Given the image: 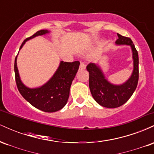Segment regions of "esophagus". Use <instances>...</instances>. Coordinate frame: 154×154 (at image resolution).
Returning <instances> with one entry per match:
<instances>
[{"instance_id":"1","label":"esophagus","mask_w":154,"mask_h":154,"mask_svg":"<svg viewBox=\"0 0 154 154\" xmlns=\"http://www.w3.org/2000/svg\"><path fill=\"white\" fill-rule=\"evenodd\" d=\"M85 68H86L85 63H83V62H81L80 65H79V69L83 70V69H85Z\"/></svg>"}]
</instances>
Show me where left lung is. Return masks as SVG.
I'll return each mask as SVG.
<instances>
[{
  "label": "left lung",
  "instance_id": "1",
  "mask_svg": "<svg viewBox=\"0 0 154 154\" xmlns=\"http://www.w3.org/2000/svg\"><path fill=\"white\" fill-rule=\"evenodd\" d=\"M116 45H128L131 47L133 59V71L130 77L122 85H114L106 79L98 64L90 63L87 66L89 72V88L95 101L103 107L117 108L130 99L137 88L139 78L138 54L130 38L117 34Z\"/></svg>",
  "mask_w": 154,
  "mask_h": 154
}]
</instances>
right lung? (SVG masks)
I'll list each match as a JSON object with an SVG mask.
<instances>
[{"label":"right lung","mask_w":154,"mask_h":154,"mask_svg":"<svg viewBox=\"0 0 154 154\" xmlns=\"http://www.w3.org/2000/svg\"><path fill=\"white\" fill-rule=\"evenodd\" d=\"M50 32L42 29L26 38L21 45L20 49L27 40L40 35L48 34ZM17 56L14 62L15 79L17 88L23 98L31 105L45 112H55L64 107L69 96L70 87L72 81L78 71L79 62H63L61 61L57 70L53 77L41 87L29 88L23 84L17 68Z\"/></svg>","instance_id":"right-lung-1"}]
</instances>
